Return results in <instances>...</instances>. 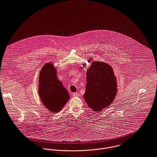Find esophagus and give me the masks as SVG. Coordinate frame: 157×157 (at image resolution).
I'll list each match as a JSON object with an SVG mask.
<instances>
[{"instance_id":"esophagus-1","label":"esophagus","mask_w":157,"mask_h":157,"mask_svg":"<svg viewBox=\"0 0 157 157\" xmlns=\"http://www.w3.org/2000/svg\"><path fill=\"white\" fill-rule=\"evenodd\" d=\"M72 94L73 95V96H79V95H80V94L78 93H72Z\"/></svg>"}]
</instances>
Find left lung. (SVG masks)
Returning a JSON list of instances; mask_svg holds the SVG:
<instances>
[{"mask_svg": "<svg viewBox=\"0 0 157 157\" xmlns=\"http://www.w3.org/2000/svg\"><path fill=\"white\" fill-rule=\"evenodd\" d=\"M86 82L83 98L94 111H101L113 102L117 92V82L109 64L92 62L87 69Z\"/></svg>", "mask_w": 157, "mask_h": 157, "instance_id": "8db88e82", "label": "left lung"}]
</instances>
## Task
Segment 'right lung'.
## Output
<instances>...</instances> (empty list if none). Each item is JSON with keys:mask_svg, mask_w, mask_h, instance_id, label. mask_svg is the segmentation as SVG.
<instances>
[{"mask_svg": "<svg viewBox=\"0 0 157 157\" xmlns=\"http://www.w3.org/2000/svg\"><path fill=\"white\" fill-rule=\"evenodd\" d=\"M39 94L44 105L51 112L59 111L69 99V94L56 77L52 63L46 64L40 74Z\"/></svg>", "mask_w": 157, "mask_h": 157, "instance_id": "1", "label": "right lung"}]
</instances>
